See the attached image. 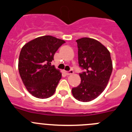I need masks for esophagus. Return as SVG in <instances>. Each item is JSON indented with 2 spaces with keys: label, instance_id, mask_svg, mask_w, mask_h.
<instances>
[{
  "label": "esophagus",
  "instance_id": "1",
  "mask_svg": "<svg viewBox=\"0 0 132 132\" xmlns=\"http://www.w3.org/2000/svg\"><path fill=\"white\" fill-rule=\"evenodd\" d=\"M66 74L67 75H71V74H73V71L72 70H70V71H66Z\"/></svg>",
  "mask_w": 132,
  "mask_h": 132
}]
</instances>
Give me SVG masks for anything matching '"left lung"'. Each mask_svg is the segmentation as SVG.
<instances>
[{
    "label": "left lung",
    "mask_w": 132,
    "mask_h": 132,
    "mask_svg": "<svg viewBox=\"0 0 132 132\" xmlns=\"http://www.w3.org/2000/svg\"><path fill=\"white\" fill-rule=\"evenodd\" d=\"M76 42L79 67L84 71L79 73L80 84L71 92L77 100L89 102L106 87L113 70L112 59L108 49L95 39L84 37Z\"/></svg>",
    "instance_id": "left-lung-1"
}]
</instances>
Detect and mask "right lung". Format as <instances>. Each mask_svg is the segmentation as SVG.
Masks as SVG:
<instances>
[{"instance_id":"1","label":"right lung","mask_w":132,"mask_h":132,"mask_svg":"<svg viewBox=\"0 0 132 132\" xmlns=\"http://www.w3.org/2000/svg\"><path fill=\"white\" fill-rule=\"evenodd\" d=\"M64 43V40L46 35L31 40L21 49L19 74L26 89L34 97L46 98L55 92L62 74L51 62Z\"/></svg>"}]
</instances>
